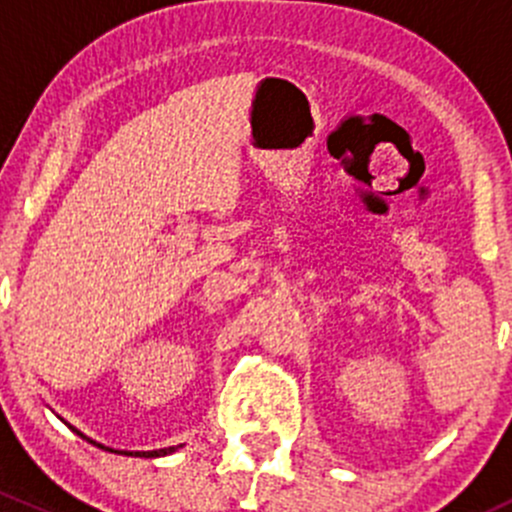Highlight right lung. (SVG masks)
<instances>
[{
    "label": "right lung",
    "mask_w": 512,
    "mask_h": 512,
    "mask_svg": "<svg viewBox=\"0 0 512 512\" xmlns=\"http://www.w3.org/2000/svg\"><path fill=\"white\" fill-rule=\"evenodd\" d=\"M69 428H71V431L76 433V436L86 438L84 433L79 431V428H74V426H69ZM86 441H89V443H94V446H98V448H103V451H113V448H106V446H101V443L91 441V438H86ZM178 448H183V446H170V448H160V451H113V453H121V456H138V458H160V456H170V453H173V451H178Z\"/></svg>",
    "instance_id": "add662e5"
}]
</instances>
